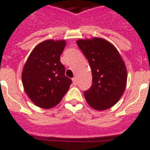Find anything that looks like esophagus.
Masks as SVG:
<instances>
[{
  "instance_id": "esophagus-1",
  "label": "esophagus",
  "mask_w": 150,
  "mask_h": 150,
  "mask_svg": "<svg viewBox=\"0 0 150 150\" xmlns=\"http://www.w3.org/2000/svg\"><path fill=\"white\" fill-rule=\"evenodd\" d=\"M72 81H73V84H74V86H76V83H77V81H76V78L74 77V78L72 79Z\"/></svg>"
}]
</instances>
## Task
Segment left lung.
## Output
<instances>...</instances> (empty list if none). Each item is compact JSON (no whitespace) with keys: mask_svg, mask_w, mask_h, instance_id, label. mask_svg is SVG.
Listing matches in <instances>:
<instances>
[{"mask_svg":"<svg viewBox=\"0 0 150 150\" xmlns=\"http://www.w3.org/2000/svg\"><path fill=\"white\" fill-rule=\"evenodd\" d=\"M76 44L91 68L92 86L84 92L92 108L104 111L118 102L126 87L127 69L119 52L102 38L79 39Z\"/></svg>","mask_w":150,"mask_h":150,"instance_id":"left-lung-1","label":"left lung"}]
</instances>
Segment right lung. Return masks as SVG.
Wrapping results in <instances>:
<instances>
[{
    "label": "right lung",
    "mask_w": 150,
    "mask_h": 150,
    "mask_svg": "<svg viewBox=\"0 0 150 150\" xmlns=\"http://www.w3.org/2000/svg\"><path fill=\"white\" fill-rule=\"evenodd\" d=\"M65 46L63 39L42 42L32 50L24 66V89L38 107H55L69 90L72 81L65 76V67L60 62Z\"/></svg>",
    "instance_id": "obj_1"
}]
</instances>
